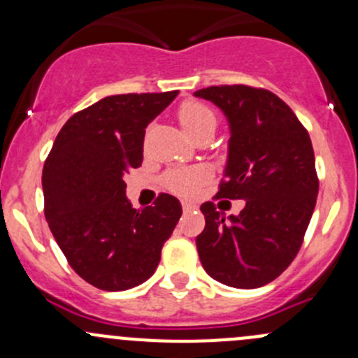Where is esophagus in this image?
<instances>
[{
	"label": "esophagus",
	"instance_id": "obj_1",
	"mask_svg": "<svg viewBox=\"0 0 358 358\" xmlns=\"http://www.w3.org/2000/svg\"><path fill=\"white\" fill-rule=\"evenodd\" d=\"M182 208H183V211H192V209H196V204H194V202H190V201H183L182 202Z\"/></svg>",
	"mask_w": 358,
	"mask_h": 358
}]
</instances>
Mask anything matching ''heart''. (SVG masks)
Returning a JSON list of instances; mask_svg holds the SVG:
<instances>
[{"label": "heart", "instance_id": "heart-1", "mask_svg": "<svg viewBox=\"0 0 358 358\" xmlns=\"http://www.w3.org/2000/svg\"><path fill=\"white\" fill-rule=\"evenodd\" d=\"M178 121L192 138L199 135L201 131H204V129L216 128L215 112L204 103L194 102V100H187L180 106ZM206 176H208V173L204 169H178V171L169 173L164 178V183L173 192L189 196L204 182Z\"/></svg>", "mask_w": 358, "mask_h": 358}]
</instances>
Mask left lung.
I'll return each mask as SVG.
<instances>
[{
    "label": "left lung",
    "instance_id": "1",
    "mask_svg": "<svg viewBox=\"0 0 358 358\" xmlns=\"http://www.w3.org/2000/svg\"><path fill=\"white\" fill-rule=\"evenodd\" d=\"M229 122V150L218 197L246 201L239 215L204 202L196 239L204 270L218 282L255 289L280 275L303 243L319 180L308 131L268 90L209 86L194 93Z\"/></svg>",
    "mask_w": 358,
    "mask_h": 358
}]
</instances>
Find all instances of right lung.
I'll use <instances>...</instances> for the list:
<instances>
[{
  "label": "right lung",
  "mask_w": 358,
  "mask_h": 358,
  "mask_svg": "<svg viewBox=\"0 0 358 358\" xmlns=\"http://www.w3.org/2000/svg\"><path fill=\"white\" fill-rule=\"evenodd\" d=\"M176 95L99 100L64 124L45 162L50 230L74 272L102 291H126L150 279L182 216V204L169 194L135 209L124 183L126 173L143 161L145 128Z\"/></svg>",
  "instance_id": "obj_1"
}]
</instances>
